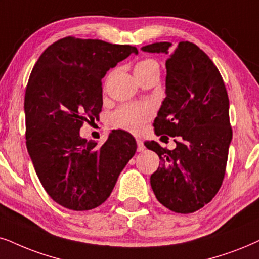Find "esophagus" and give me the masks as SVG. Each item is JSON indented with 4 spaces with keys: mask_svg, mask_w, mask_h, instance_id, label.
<instances>
[{
    "mask_svg": "<svg viewBox=\"0 0 259 259\" xmlns=\"http://www.w3.org/2000/svg\"><path fill=\"white\" fill-rule=\"evenodd\" d=\"M137 142V152H143V150L146 149L145 145H143V142L141 140H136Z\"/></svg>",
    "mask_w": 259,
    "mask_h": 259,
    "instance_id": "1",
    "label": "esophagus"
}]
</instances>
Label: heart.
<instances>
[{
    "instance_id": "b5f03b06",
    "label": "heart",
    "mask_w": 259,
    "mask_h": 259,
    "mask_svg": "<svg viewBox=\"0 0 259 259\" xmlns=\"http://www.w3.org/2000/svg\"><path fill=\"white\" fill-rule=\"evenodd\" d=\"M134 73L137 80L140 81L141 78L148 75H159L160 65L153 58H145L135 64ZM150 117H152V110L145 104H126L114 111L111 117V122L119 129L137 134L142 132L145 124L148 122Z\"/></svg>"
}]
</instances>
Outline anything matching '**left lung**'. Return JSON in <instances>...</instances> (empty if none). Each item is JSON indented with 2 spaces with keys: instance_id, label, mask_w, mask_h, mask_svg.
Returning a JSON list of instances; mask_svg holds the SVG:
<instances>
[{
  "instance_id": "left-lung-1",
  "label": "left lung",
  "mask_w": 259,
  "mask_h": 259,
  "mask_svg": "<svg viewBox=\"0 0 259 259\" xmlns=\"http://www.w3.org/2000/svg\"><path fill=\"white\" fill-rule=\"evenodd\" d=\"M141 50L168 56L166 98L153 125L156 136L176 142L172 150L145 142L160 158L150 185L169 210L194 212L214 198L224 181L232 141L227 91L215 64L192 42L172 49V42L160 41Z\"/></svg>"
}]
</instances>
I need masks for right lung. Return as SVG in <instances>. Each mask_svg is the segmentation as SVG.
<instances>
[{"mask_svg": "<svg viewBox=\"0 0 259 259\" xmlns=\"http://www.w3.org/2000/svg\"><path fill=\"white\" fill-rule=\"evenodd\" d=\"M130 54L137 49L67 37L42 52L29 75L26 146L42 188L62 207H99L136 152L135 139L123 130L101 146L80 136L83 122L99 117L101 78Z\"/></svg>", "mask_w": 259, "mask_h": 259, "instance_id": "obj_1", "label": "right lung"}]
</instances>
